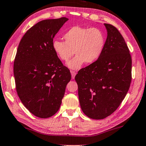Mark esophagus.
<instances>
[{
	"instance_id": "34e87169",
	"label": "esophagus",
	"mask_w": 146,
	"mask_h": 146,
	"mask_svg": "<svg viewBox=\"0 0 146 146\" xmlns=\"http://www.w3.org/2000/svg\"><path fill=\"white\" fill-rule=\"evenodd\" d=\"M76 73L75 72H74V71H71V75H72V79H74V77H75V76H76Z\"/></svg>"
}]
</instances>
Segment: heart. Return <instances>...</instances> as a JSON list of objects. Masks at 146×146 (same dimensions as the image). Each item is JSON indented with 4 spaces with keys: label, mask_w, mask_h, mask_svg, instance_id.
Instances as JSON below:
<instances>
[{
    "label": "heart",
    "mask_w": 146,
    "mask_h": 146,
    "mask_svg": "<svg viewBox=\"0 0 146 146\" xmlns=\"http://www.w3.org/2000/svg\"><path fill=\"white\" fill-rule=\"evenodd\" d=\"M65 41L55 39L52 48L58 58L67 62L74 54V58L67 63L72 70L80 69L83 64H90L97 61L103 52L105 37L103 32L97 28L74 26L64 33Z\"/></svg>",
    "instance_id": "1"
}]
</instances>
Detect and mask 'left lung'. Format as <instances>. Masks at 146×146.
Listing matches in <instances>:
<instances>
[{
    "label": "left lung",
    "instance_id": "8db88e82",
    "mask_svg": "<svg viewBox=\"0 0 146 146\" xmlns=\"http://www.w3.org/2000/svg\"><path fill=\"white\" fill-rule=\"evenodd\" d=\"M104 25L107 37L101 57L75 76L81 109L93 119H105L116 111L131 82L132 61L127 45L116 27Z\"/></svg>",
    "mask_w": 146,
    "mask_h": 146
}]
</instances>
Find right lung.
<instances>
[{
    "instance_id": "obj_1",
    "label": "right lung",
    "mask_w": 146,
    "mask_h": 146,
    "mask_svg": "<svg viewBox=\"0 0 146 146\" xmlns=\"http://www.w3.org/2000/svg\"><path fill=\"white\" fill-rule=\"evenodd\" d=\"M68 20L38 22L26 32L17 51L13 67L17 92L25 107L39 118H48L59 110L71 80L69 69L52 48L55 35Z\"/></svg>"
}]
</instances>
